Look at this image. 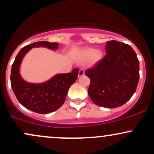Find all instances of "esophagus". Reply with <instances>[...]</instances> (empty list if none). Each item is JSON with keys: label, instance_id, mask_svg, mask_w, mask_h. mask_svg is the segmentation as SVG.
Here are the masks:
<instances>
[{"label": "esophagus", "instance_id": "34e87169", "mask_svg": "<svg viewBox=\"0 0 154 154\" xmlns=\"http://www.w3.org/2000/svg\"><path fill=\"white\" fill-rule=\"evenodd\" d=\"M85 75V71L84 69H79V74H78V76L79 77H82Z\"/></svg>", "mask_w": 154, "mask_h": 154}]
</instances>
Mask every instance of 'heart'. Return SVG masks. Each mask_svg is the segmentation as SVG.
<instances>
[{"instance_id": "b5f03b06", "label": "heart", "mask_w": 154, "mask_h": 154, "mask_svg": "<svg viewBox=\"0 0 154 154\" xmlns=\"http://www.w3.org/2000/svg\"><path fill=\"white\" fill-rule=\"evenodd\" d=\"M82 56L83 59H88L93 57V61L94 63H97L100 61L103 58V54L99 51H96L95 48H88L84 49L82 51Z\"/></svg>"}]
</instances>
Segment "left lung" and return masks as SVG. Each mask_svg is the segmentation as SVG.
I'll list each match as a JSON object with an SVG mask.
<instances>
[{
	"label": "left lung",
	"mask_w": 154,
	"mask_h": 154,
	"mask_svg": "<svg viewBox=\"0 0 154 154\" xmlns=\"http://www.w3.org/2000/svg\"><path fill=\"white\" fill-rule=\"evenodd\" d=\"M106 55L85 75L91 79L88 94L97 106L116 108L130 99L139 81V60L130 45L106 42Z\"/></svg>",
	"instance_id": "obj_1"
}]
</instances>
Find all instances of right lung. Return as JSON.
Listing matches in <instances>:
<instances>
[{
  "mask_svg": "<svg viewBox=\"0 0 154 154\" xmlns=\"http://www.w3.org/2000/svg\"><path fill=\"white\" fill-rule=\"evenodd\" d=\"M57 43L39 41L21 49L14 61L11 72V85L18 101L23 106L38 114H48L59 109L64 102L70 86L77 80L79 69L59 74L42 84L28 83L21 77L19 66L23 57L32 48L46 47L56 49Z\"/></svg>",
  "mask_w": 154,
  "mask_h": 154,
  "instance_id": "1",
  "label": "right lung"
}]
</instances>
